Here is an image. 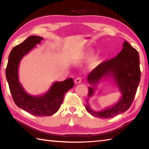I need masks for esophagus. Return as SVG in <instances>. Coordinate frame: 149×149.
Returning <instances> with one entry per match:
<instances>
[{
	"label": "esophagus",
	"instance_id": "34e87169",
	"mask_svg": "<svg viewBox=\"0 0 149 149\" xmlns=\"http://www.w3.org/2000/svg\"><path fill=\"white\" fill-rule=\"evenodd\" d=\"M81 81H82L81 77H78L75 79V84H80V83H81Z\"/></svg>",
	"mask_w": 149,
	"mask_h": 149
}]
</instances>
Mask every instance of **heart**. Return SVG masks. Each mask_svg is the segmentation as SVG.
Here are the masks:
<instances>
[{
  "label": "heart",
  "mask_w": 149,
  "mask_h": 149,
  "mask_svg": "<svg viewBox=\"0 0 149 149\" xmlns=\"http://www.w3.org/2000/svg\"><path fill=\"white\" fill-rule=\"evenodd\" d=\"M91 54H92V52H91V51H87V52H86L85 53V56H89Z\"/></svg>",
  "instance_id": "b5f03b06"
}]
</instances>
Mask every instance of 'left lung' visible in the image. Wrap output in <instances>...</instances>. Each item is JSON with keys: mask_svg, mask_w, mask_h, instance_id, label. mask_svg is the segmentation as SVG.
Instances as JSON below:
<instances>
[{"mask_svg": "<svg viewBox=\"0 0 149 149\" xmlns=\"http://www.w3.org/2000/svg\"><path fill=\"white\" fill-rule=\"evenodd\" d=\"M139 64V55L137 50L125 41L122 51L116 56L100 63L88 75V83L93 87H89L87 104H85L87 112L93 116L110 118L129 109L134 100L140 82ZM108 78H111L114 81L122 93V97L112 107L101 111H93L88 100L94 94L95 85L102 79Z\"/></svg>", "mask_w": 149, "mask_h": 149, "instance_id": "left-lung-1", "label": "left lung"}]
</instances>
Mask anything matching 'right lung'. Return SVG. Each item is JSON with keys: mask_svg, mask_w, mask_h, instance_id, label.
<instances>
[{"mask_svg": "<svg viewBox=\"0 0 149 149\" xmlns=\"http://www.w3.org/2000/svg\"><path fill=\"white\" fill-rule=\"evenodd\" d=\"M42 39L41 37L32 35L12 49L8 57L6 77L12 98L17 107L34 116H49L58 110L65 93L74 86V81L69 78L63 81L54 82L45 94L40 96L30 95L26 93L19 81V63L22 58Z\"/></svg>", "mask_w": 149, "mask_h": 149, "instance_id": "add662e5", "label": "right lung"}]
</instances>
